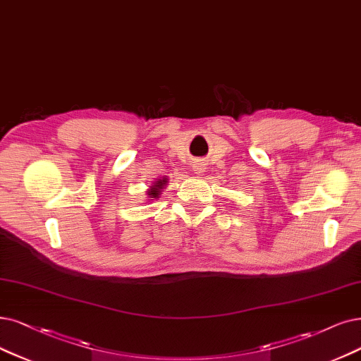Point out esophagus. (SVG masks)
Here are the masks:
<instances>
[{"label": "esophagus", "instance_id": "obj_1", "mask_svg": "<svg viewBox=\"0 0 361 361\" xmlns=\"http://www.w3.org/2000/svg\"><path fill=\"white\" fill-rule=\"evenodd\" d=\"M204 169H205V164L201 162V160H199V162H195V164H193V171H196V172H204Z\"/></svg>", "mask_w": 361, "mask_h": 361}]
</instances>
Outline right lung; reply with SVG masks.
Returning <instances> with one entry per match:
<instances>
[{
  "label": "right lung",
  "instance_id": "obj_1",
  "mask_svg": "<svg viewBox=\"0 0 361 361\" xmlns=\"http://www.w3.org/2000/svg\"><path fill=\"white\" fill-rule=\"evenodd\" d=\"M165 184H166V178H164V180H159V181H157V183L153 185V188L150 189L149 195H150L152 197H157V195L160 193V189H162Z\"/></svg>",
  "mask_w": 361,
  "mask_h": 361
}]
</instances>
